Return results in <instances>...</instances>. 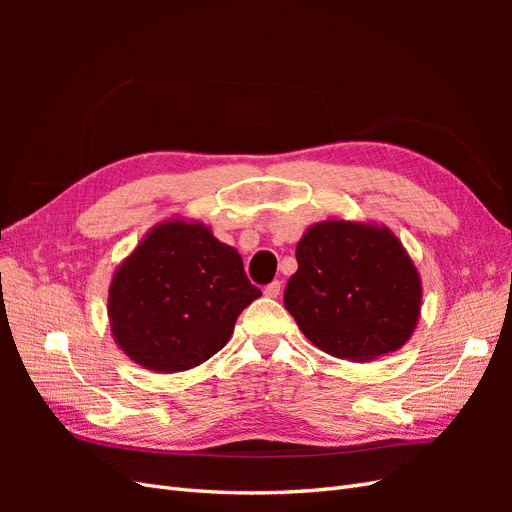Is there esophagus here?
<instances>
[{"label":"esophagus","instance_id":"34e87169","mask_svg":"<svg viewBox=\"0 0 512 512\" xmlns=\"http://www.w3.org/2000/svg\"><path fill=\"white\" fill-rule=\"evenodd\" d=\"M280 292H282L280 282H271L269 286H265V297H269V299H277L280 297Z\"/></svg>","mask_w":512,"mask_h":512}]
</instances>
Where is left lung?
<instances>
[{"label":"left lung","mask_w":512,"mask_h":512,"mask_svg":"<svg viewBox=\"0 0 512 512\" xmlns=\"http://www.w3.org/2000/svg\"><path fill=\"white\" fill-rule=\"evenodd\" d=\"M297 262L284 305L316 348L369 363L406 346L423 286L391 228L337 218L312 224L297 243Z\"/></svg>","instance_id":"left-lung-1"}]
</instances>
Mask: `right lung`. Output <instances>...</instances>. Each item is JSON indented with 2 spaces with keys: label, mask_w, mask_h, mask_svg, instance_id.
Returning a JSON list of instances; mask_svg holds the SVG:
<instances>
[{
  "label": "right lung",
  "mask_w": 512,
  "mask_h": 512,
  "mask_svg": "<svg viewBox=\"0 0 512 512\" xmlns=\"http://www.w3.org/2000/svg\"><path fill=\"white\" fill-rule=\"evenodd\" d=\"M235 247L196 220L153 226L108 286V324L130 361L156 374L188 371L222 350L260 297Z\"/></svg>",
  "instance_id": "right-lung-1"
}]
</instances>
